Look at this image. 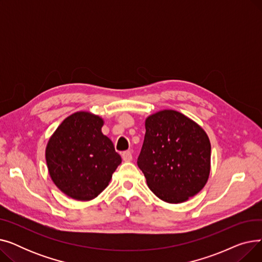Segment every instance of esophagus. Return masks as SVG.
Here are the masks:
<instances>
[{"label": "esophagus", "mask_w": 262, "mask_h": 262, "mask_svg": "<svg viewBox=\"0 0 262 262\" xmlns=\"http://www.w3.org/2000/svg\"><path fill=\"white\" fill-rule=\"evenodd\" d=\"M122 158L124 161H132L133 159V155L130 150H125V152L122 153Z\"/></svg>", "instance_id": "esophagus-1"}]
</instances>
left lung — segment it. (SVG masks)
Masks as SVG:
<instances>
[{
    "label": "left lung",
    "instance_id": "obj_1",
    "mask_svg": "<svg viewBox=\"0 0 262 262\" xmlns=\"http://www.w3.org/2000/svg\"><path fill=\"white\" fill-rule=\"evenodd\" d=\"M210 152L208 136L198 123L166 109L146 118L137 163L156 196L178 204L198 194L207 183Z\"/></svg>",
    "mask_w": 262,
    "mask_h": 262
}]
</instances>
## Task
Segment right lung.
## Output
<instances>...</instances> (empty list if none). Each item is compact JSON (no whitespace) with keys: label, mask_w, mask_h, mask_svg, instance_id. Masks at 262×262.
<instances>
[{"label":"right lung","mask_w":262,"mask_h":262,"mask_svg":"<svg viewBox=\"0 0 262 262\" xmlns=\"http://www.w3.org/2000/svg\"><path fill=\"white\" fill-rule=\"evenodd\" d=\"M99 116L78 112L66 118L46 148L53 183L68 196L90 201L108 186L121 163L113 141L103 135Z\"/></svg>","instance_id":"1"}]
</instances>
